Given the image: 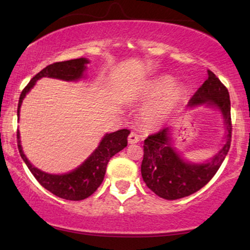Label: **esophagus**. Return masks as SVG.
I'll return each mask as SVG.
<instances>
[{"instance_id": "34e87169", "label": "esophagus", "mask_w": 250, "mask_h": 250, "mask_svg": "<svg viewBox=\"0 0 250 250\" xmlns=\"http://www.w3.org/2000/svg\"><path fill=\"white\" fill-rule=\"evenodd\" d=\"M140 141V136L135 134L134 132H131L128 135V143L129 145H134V143H138Z\"/></svg>"}]
</instances>
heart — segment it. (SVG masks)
I'll list each match as a JSON object with an SVG mask.
<instances>
[{
    "label": "heart",
    "mask_w": 250,
    "mask_h": 250,
    "mask_svg": "<svg viewBox=\"0 0 250 250\" xmlns=\"http://www.w3.org/2000/svg\"><path fill=\"white\" fill-rule=\"evenodd\" d=\"M173 78L169 76L157 78L135 98L136 100H152L161 97L143 112V122L149 127L159 125L165 121L167 116L186 99V87L182 85H173Z\"/></svg>",
    "instance_id": "heart-1"
}]
</instances>
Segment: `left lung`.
I'll return each instance as SVG.
<instances>
[{"instance_id": "8db88e82", "label": "left lung", "mask_w": 250, "mask_h": 250, "mask_svg": "<svg viewBox=\"0 0 250 250\" xmlns=\"http://www.w3.org/2000/svg\"><path fill=\"white\" fill-rule=\"evenodd\" d=\"M206 102L221 109L228 131L223 148L210 162L201 165L183 162L170 146L168 128H162L145 140L141 174L146 187L160 198L175 200L197 192L213 179L230 150L232 135L230 95L225 85L210 70H208L207 80L191 97L189 105Z\"/></svg>"}]
</instances>
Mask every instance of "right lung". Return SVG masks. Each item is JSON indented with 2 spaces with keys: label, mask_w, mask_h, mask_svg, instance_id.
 <instances>
[{
  "label": "right lung",
  "mask_w": 250,
  "mask_h": 250,
  "mask_svg": "<svg viewBox=\"0 0 250 250\" xmlns=\"http://www.w3.org/2000/svg\"><path fill=\"white\" fill-rule=\"evenodd\" d=\"M88 61L85 58H80V59L51 63L41 70L39 74H36L30 80L20 94L18 110H17L18 115L22 99L25 98L27 92L35 85L37 80L46 76L59 78V80L63 81L78 80L82 77V74L86 68L85 64ZM128 134L129 131L127 128H123L107 134L101 141L100 146L88 157L86 162L83 163V165H81L73 172L64 174V175H52V174L44 173L42 170L35 168L23 155L19 140V131H17V143H18L20 156L41 186L49 190L50 192L56 194L57 197L62 198V199L83 200L85 198L90 197L92 193H94L95 190L100 187L102 181H104L109 160L112 156H115L116 153L127 146Z\"/></svg>",
  "instance_id": "right-lung-1"
}]
</instances>
